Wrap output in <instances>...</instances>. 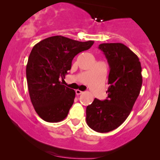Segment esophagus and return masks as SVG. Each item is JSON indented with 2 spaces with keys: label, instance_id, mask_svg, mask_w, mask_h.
Wrapping results in <instances>:
<instances>
[{
  "label": "esophagus",
  "instance_id": "obj_1",
  "mask_svg": "<svg viewBox=\"0 0 160 160\" xmlns=\"http://www.w3.org/2000/svg\"><path fill=\"white\" fill-rule=\"evenodd\" d=\"M75 92H76V95H81L82 93V92L79 90V89H77V90L75 91Z\"/></svg>",
  "mask_w": 160,
  "mask_h": 160
}]
</instances>
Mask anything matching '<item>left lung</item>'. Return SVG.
I'll list each match as a JSON object with an SVG mask.
<instances>
[{
    "label": "left lung",
    "instance_id": "1",
    "mask_svg": "<svg viewBox=\"0 0 160 160\" xmlns=\"http://www.w3.org/2000/svg\"><path fill=\"white\" fill-rule=\"evenodd\" d=\"M110 67L107 99L95 98L86 107V122L95 132H108L118 128L129 115L142 85L139 58L120 43H102Z\"/></svg>",
    "mask_w": 160,
    "mask_h": 160
}]
</instances>
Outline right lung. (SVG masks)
Masks as SVG:
<instances>
[{
    "mask_svg": "<svg viewBox=\"0 0 160 160\" xmlns=\"http://www.w3.org/2000/svg\"><path fill=\"white\" fill-rule=\"evenodd\" d=\"M94 41L80 42L63 36L46 38L33 47L26 66L31 101L39 117L49 122L63 120L75 98L74 89L62 85L75 56Z\"/></svg>",
    "mask_w": 160,
    "mask_h": 160,
    "instance_id": "obj_1",
    "label": "right lung"
}]
</instances>
